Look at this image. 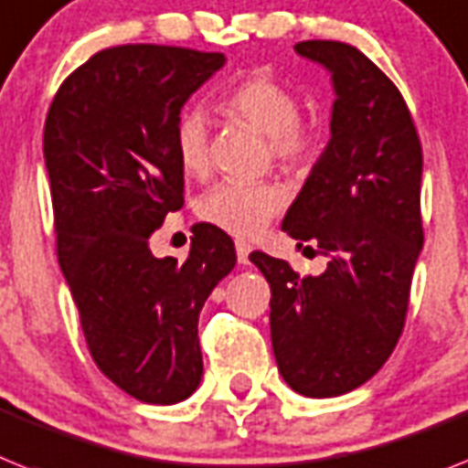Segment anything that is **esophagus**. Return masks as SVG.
I'll use <instances>...</instances> for the list:
<instances>
[{
	"instance_id": "obj_1",
	"label": "esophagus",
	"mask_w": 468,
	"mask_h": 468,
	"mask_svg": "<svg viewBox=\"0 0 468 468\" xmlns=\"http://www.w3.org/2000/svg\"><path fill=\"white\" fill-rule=\"evenodd\" d=\"M234 246H237V261L241 262V265H246V262H249L250 243H249V241H243V239H239V241L234 243Z\"/></svg>"
}]
</instances>
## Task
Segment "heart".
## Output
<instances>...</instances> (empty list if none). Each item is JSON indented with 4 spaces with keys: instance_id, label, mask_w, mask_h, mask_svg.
I'll list each match as a JSON object with an SVG mask.
<instances>
[{
    "instance_id": "b5f03b06",
    "label": "heart",
    "mask_w": 468,
    "mask_h": 468,
    "mask_svg": "<svg viewBox=\"0 0 468 468\" xmlns=\"http://www.w3.org/2000/svg\"><path fill=\"white\" fill-rule=\"evenodd\" d=\"M219 110L231 122L246 123L268 136L270 155L284 167H303L318 155L320 133L315 123L299 117V95L268 73H249L231 83L219 98ZM174 150L188 176L207 172L210 131L203 112L186 110L176 117ZM282 206L284 191L275 181H222L198 200V218L234 237H253Z\"/></svg>"
}]
</instances>
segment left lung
Wrapping results in <instances>:
<instances>
[{
	"mask_svg": "<svg viewBox=\"0 0 468 468\" xmlns=\"http://www.w3.org/2000/svg\"><path fill=\"white\" fill-rule=\"evenodd\" d=\"M332 73V138L287 210L282 229L330 258L318 277L250 253L270 282L277 368L306 397L356 389L388 361L404 330L423 246V153L392 80L356 48L335 40L294 45Z\"/></svg>",
	"mask_w": 468,
	"mask_h": 468,
	"instance_id": "obj_1",
	"label": "left lung"
}]
</instances>
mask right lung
<instances>
[{
    "instance_id": "1",
    "label": "right lung",
    "mask_w": 468,
    "mask_h": 468,
    "mask_svg": "<svg viewBox=\"0 0 468 468\" xmlns=\"http://www.w3.org/2000/svg\"><path fill=\"white\" fill-rule=\"evenodd\" d=\"M222 67L219 52L107 48L61 83L45 122L57 256L88 349L145 404L196 392L200 308L237 265L234 241L212 225L193 227L184 262L150 253V234L184 206L174 122Z\"/></svg>"
}]
</instances>
